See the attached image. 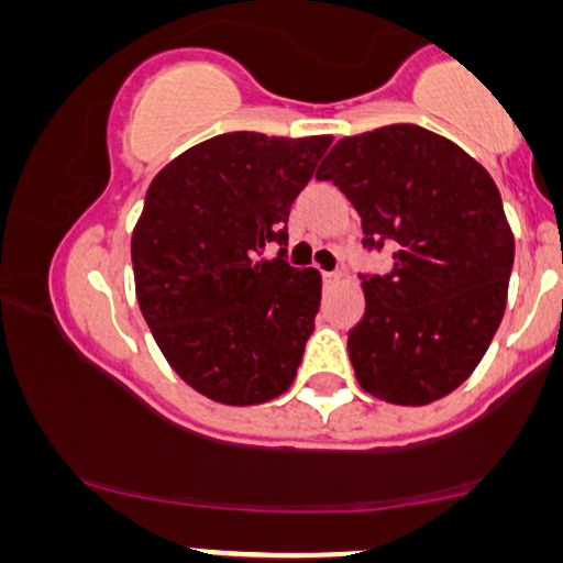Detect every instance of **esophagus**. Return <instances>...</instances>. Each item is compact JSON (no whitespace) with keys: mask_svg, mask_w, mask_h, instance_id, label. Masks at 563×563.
Segmentation results:
<instances>
[{"mask_svg":"<svg viewBox=\"0 0 563 563\" xmlns=\"http://www.w3.org/2000/svg\"><path fill=\"white\" fill-rule=\"evenodd\" d=\"M323 285H334L339 280V273H321Z\"/></svg>","mask_w":563,"mask_h":563,"instance_id":"1","label":"esophagus"}]
</instances>
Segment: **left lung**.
<instances>
[{"label": "left lung", "instance_id": "left-lung-1", "mask_svg": "<svg viewBox=\"0 0 563 563\" xmlns=\"http://www.w3.org/2000/svg\"><path fill=\"white\" fill-rule=\"evenodd\" d=\"M362 219V247L390 273H362L364 316L350 360L364 390L426 406L485 357L508 300L516 242L495 180L454 142L418 124L339 140L316 170Z\"/></svg>", "mask_w": 563, "mask_h": 563}]
</instances>
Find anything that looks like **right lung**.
Masks as SVG:
<instances>
[{
  "label": "right lung",
  "instance_id": "right-lung-1",
  "mask_svg": "<svg viewBox=\"0 0 563 563\" xmlns=\"http://www.w3.org/2000/svg\"><path fill=\"white\" fill-rule=\"evenodd\" d=\"M329 145V134H217L147 188L132 232L137 303L170 367L206 398L255 406L296 377L321 275L288 265L285 224ZM267 243L278 258L262 257Z\"/></svg>",
  "mask_w": 563,
  "mask_h": 563
}]
</instances>
